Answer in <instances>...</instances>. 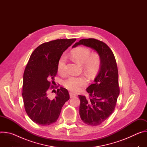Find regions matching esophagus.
Masks as SVG:
<instances>
[{"mask_svg": "<svg viewBox=\"0 0 147 147\" xmlns=\"http://www.w3.org/2000/svg\"><path fill=\"white\" fill-rule=\"evenodd\" d=\"M69 95H70V97L71 98H74V97H75V96H76L74 94H73V93H72V92H70V93H69Z\"/></svg>", "mask_w": 147, "mask_h": 147, "instance_id": "obj_1", "label": "esophagus"}]
</instances>
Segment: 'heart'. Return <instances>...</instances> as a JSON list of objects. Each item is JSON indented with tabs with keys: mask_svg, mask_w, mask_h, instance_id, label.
<instances>
[{
	"mask_svg": "<svg viewBox=\"0 0 147 147\" xmlns=\"http://www.w3.org/2000/svg\"><path fill=\"white\" fill-rule=\"evenodd\" d=\"M71 57L82 67L86 73L93 77L98 71L100 65V59L98 55H91L90 49L86 48H77L71 53ZM57 70L59 73L63 75L66 73V56L63 55L58 61ZM87 79L84 76H70L63 82L64 86L73 92L78 91L81 87L87 84Z\"/></svg>",
	"mask_w": 147,
	"mask_h": 147,
	"instance_id": "b5f03b06",
	"label": "heart"
}]
</instances>
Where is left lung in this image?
Wrapping results in <instances>:
<instances>
[{
    "label": "left lung",
    "instance_id": "left-lung-1",
    "mask_svg": "<svg viewBox=\"0 0 147 147\" xmlns=\"http://www.w3.org/2000/svg\"><path fill=\"white\" fill-rule=\"evenodd\" d=\"M81 45L95 51L100 59L94 82L86 90L90 98L78 95L81 119L87 124L98 125L112 115L116 107L120 93L117 64L112 51L103 42L94 38L82 39L72 48Z\"/></svg>",
    "mask_w": 147,
    "mask_h": 147
}]
</instances>
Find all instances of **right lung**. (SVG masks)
Returning <instances> with one entry per match:
<instances>
[{
    "label": "right lung",
    "instance_id": "add662e5",
    "mask_svg": "<svg viewBox=\"0 0 147 147\" xmlns=\"http://www.w3.org/2000/svg\"><path fill=\"white\" fill-rule=\"evenodd\" d=\"M76 40L56 39L44 43L34 51L30 57L24 72L22 96L28 116L39 125L55 123L63 106L70 99L65 88L57 89L53 99L48 96V91L51 84L55 83L61 56Z\"/></svg>",
    "mask_w": 147,
    "mask_h": 147
}]
</instances>
